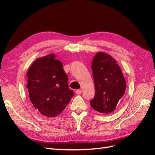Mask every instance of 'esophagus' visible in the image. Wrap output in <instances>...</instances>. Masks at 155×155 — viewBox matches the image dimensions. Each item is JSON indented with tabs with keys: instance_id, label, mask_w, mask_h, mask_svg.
Segmentation results:
<instances>
[{
	"instance_id": "1",
	"label": "esophagus",
	"mask_w": 155,
	"mask_h": 155,
	"mask_svg": "<svg viewBox=\"0 0 155 155\" xmlns=\"http://www.w3.org/2000/svg\"><path fill=\"white\" fill-rule=\"evenodd\" d=\"M82 93V90L81 89H78V90H77L76 91V94H81Z\"/></svg>"
}]
</instances>
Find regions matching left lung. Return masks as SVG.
Listing matches in <instances>:
<instances>
[{
	"label": "left lung",
	"mask_w": 155,
	"mask_h": 155,
	"mask_svg": "<svg viewBox=\"0 0 155 155\" xmlns=\"http://www.w3.org/2000/svg\"><path fill=\"white\" fill-rule=\"evenodd\" d=\"M95 96L91 100V107L104 114L114 111L126 89L122 71L116 61L103 52L96 54L92 63Z\"/></svg>",
	"instance_id": "obj_1"
}]
</instances>
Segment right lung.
Here are the masks:
<instances>
[{
  "label": "right lung",
  "instance_id": "add662e5",
  "mask_svg": "<svg viewBox=\"0 0 155 155\" xmlns=\"http://www.w3.org/2000/svg\"><path fill=\"white\" fill-rule=\"evenodd\" d=\"M63 67L55 55L50 54L35 60L28 71L26 88L30 100L43 116H59L74 96Z\"/></svg>",
  "mask_w": 155,
  "mask_h": 155
}]
</instances>
